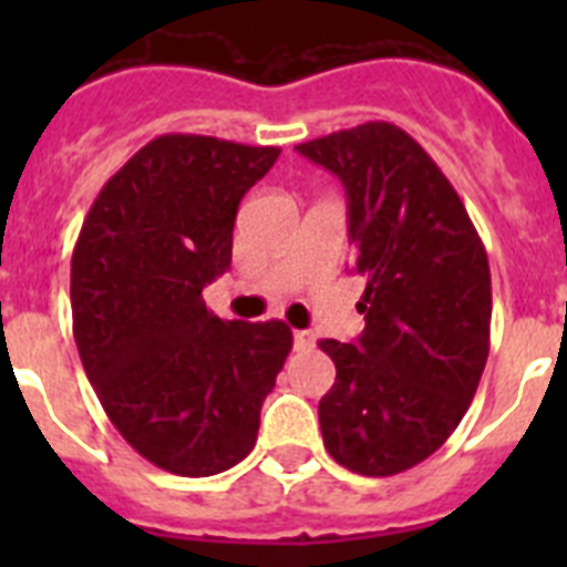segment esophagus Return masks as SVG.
<instances>
[{
    "label": "esophagus",
    "mask_w": 567,
    "mask_h": 567,
    "mask_svg": "<svg viewBox=\"0 0 567 567\" xmlns=\"http://www.w3.org/2000/svg\"><path fill=\"white\" fill-rule=\"evenodd\" d=\"M292 340H295V349H298V352H307V349H312L315 346V334L309 332V329H295Z\"/></svg>",
    "instance_id": "1"
}]
</instances>
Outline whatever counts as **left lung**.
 Returning <instances> with one entry per match:
<instances>
[{
  "label": "left lung",
  "mask_w": 567,
  "mask_h": 567,
  "mask_svg": "<svg viewBox=\"0 0 567 567\" xmlns=\"http://www.w3.org/2000/svg\"><path fill=\"white\" fill-rule=\"evenodd\" d=\"M295 150L343 184L365 278L360 338L318 343L338 369L318 405L323 445L354 474L392 477L432 457L477 392L488 255L457 189L405 130L365 122Z\"/></svg>",
  "instance_id": "8db88e82"
}]
</instances>
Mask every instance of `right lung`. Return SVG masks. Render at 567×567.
Masks as SVG:
<instances>
[{
	"instance_id": "1",
	"label": "right lung",
	"mask_w": 567,
	"mask_h": 567,
	"mask_svg": "<svg viewBox=\"0 0 567 567\" xmlns=\"http://www.w3.org/2000/svg\"><path fill=\"white\" fill-rule=\"evenodd\" d=\"M278 147L158 135L102 187L70 260L73 338L110 423L178 477L233 468L292 332L221 320L202 292L233 264L240 198Z\"/></svg>"
}]
</instances>
